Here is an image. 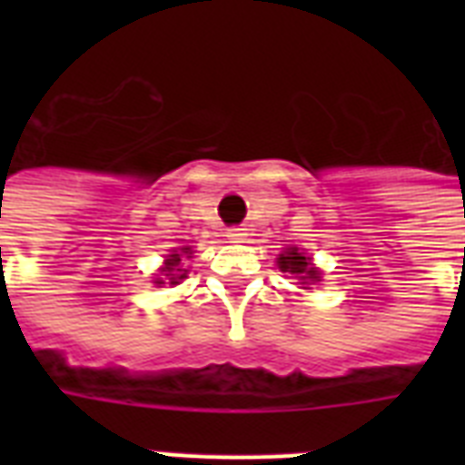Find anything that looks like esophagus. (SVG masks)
Here are the masks:
<instances>
[{
  "mask_svg": "<svg viewBox=\"0 0 465 465\" xmlns=\"http://www.w3.org/2000/svg\"><path fill=\"white\" fill-rule=\"evenodd\" d=\"M226 236L233 241H241L246 236V229H241V226H229V229H226Z\"/></svg>",
  "mask_w": 465,
  "mask_h": 465,
  "instance_id": "obj_1",
  "label": "esophagus"
}]
</instances>
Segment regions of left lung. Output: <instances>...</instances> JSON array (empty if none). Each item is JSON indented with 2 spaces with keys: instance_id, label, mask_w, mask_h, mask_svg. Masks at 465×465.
I'll list each match as a JSON object with an SVG mask.
<instances>
[{
  "instance_id": "1",
  "label": "left lung",
  "mask_w": 465,
  "mask_h": 465,
  "mask_svg": "<svg viewBox=\"0 0 465 465\" xmlns=\"http://www.w3.org/2000/svg\"><path fill=\"white\" fill-rule=\"evenodd\" d=\"M280 268L292 275H302V280H318V270L311 268V258L302 255L297 248H290L287 253L280 255ZM306 284V282H304Z\"/></svg>"
}]
</instances>
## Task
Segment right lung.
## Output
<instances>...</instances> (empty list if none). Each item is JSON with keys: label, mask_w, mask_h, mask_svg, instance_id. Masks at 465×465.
Masks as SVG:
<instances>
[{"label": "right lung", "mask_w": 465, "mask_h": 465, "mask_svg": "<svg viewBox=\"0 0 465 465\" xmlns=\"http://www.w3.org/2000/svg\"><path fill=\"white\" fill-rule=\"evenodd\" d=\"M183 253H190V248H183ZM178 265H181V255H178V253L168 255L166 265L161 268V272H163V280H168L171 284H178V280H183V277L188 275V270H181ZM163 280H161V277H156L154 282L156 284H166Z\"/></svg>", "instance_id": "add662e5"}]
</instances>
